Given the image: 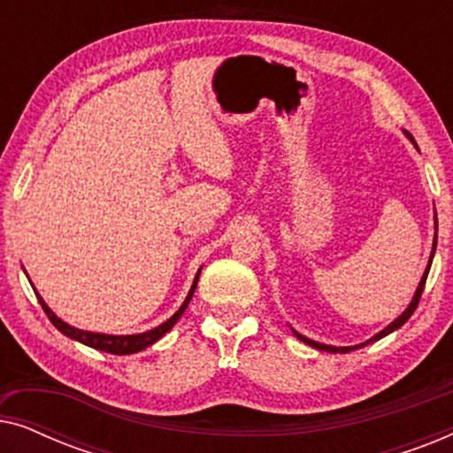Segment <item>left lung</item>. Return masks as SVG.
<instances>
[{"mask_svg": "<svg viewBox=\"0 0 453 453\" xmlns=\"http://www.w3.org/2000/svg\"><path fill=\"white\" fill-rule=\"evenodd\" d=\"M404 135L408 140L412 142L414 144V148H417L418 150V146H417V142H414V138L411 134L406 132L404 129ZM435 231H437V214H435ZM435 247H437V233H435V237H433V250H431V256H429V264H426V268H425V274H423V278H420V282H418V287H417V290H414V296H412V301L408 303V307L404 309V311H402L398 318H395L392 324L389 326H386L383 327L381 332H377L373 338H369V340H365V342H361V344H355V346H332V344H321V342H315V340H311V338H307V336H303V334H299L296 330H293V327H290V330H293V334L296 338L301 340V342H305V344H309V346H313V349H318V350H324V352H340V355H344V352H350V350H357V349H363V346H367V344H371V342H377V340H381V338H386L388 334H392V332H395L398 330V327H402L406 324L408 319H411V315L414 313V309H417V305H418V301H420V295H423V288H425V282H426V276H429V270H431V262H433V256H435Z\"/></svg>", "mask_w": 453, "mask_h": 453, "instance_id": "8db88e82", "label": "left lung"}]
</instances>
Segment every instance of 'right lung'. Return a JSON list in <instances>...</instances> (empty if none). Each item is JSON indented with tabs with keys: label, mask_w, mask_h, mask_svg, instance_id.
Instances as JSON below:
<instances>
[{
	"label": "right lung",
	"mask_w": 453,
	"mask_h": 453,
	"mask_svg": "<svg viewBox=\"0 0 453 453\" xmlns=\"http://www.w3.org/2000/svg\"><path fill=\"white\" fill-rule=\"evenodd\" d=\"M200 272H202V268L197 270V274L194 278V284H191V288H189L188 296H185L183 305L179 307L177 311L173 313L171 318L165 321V324H160L157 327H152V330L142 332V334H126V336H119V334L88 332V330H80V327H73V326H70V324H67V321L58 318V315L51 311V307H49L47 303L42 301V296L39 295V290H36L35 287H33V290H35L36 299H39V303H41V307L45 309L49 321H51V324L58 327V330L64 334V336L76 340V342H80V344L90 346V349H96V350H103V352H111V355H134V352H140V350L148 349V346H152L154 342H158V340L163 338L166 332L173 330V326H175L177 321H179V318H181V315L185 313V309H188L191 296H194V290L197 287V278H200ZM30 284H33V282H30Z\"/></svg>",
	"instance_id": "1"
}]
</instances>
